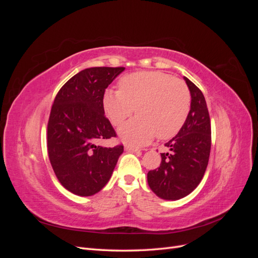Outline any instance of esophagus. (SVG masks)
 <instances>
[{
  "mask_svg": "<svg viewBox=\"0 0 258 258\" xmlns=\"http://www.w3.org/2000/svg\"><path fill=\"white\" fill-rule=\"evenodd\" d=\"M124 150H126L127 152H130V153H140V152H141V150H140L139 147L130 146V145H127L126 147H124Z\"/></svg>",
  "mask_w": 258,
  "mask_h": 258,
  "instance_id": "obj_1",
  "label": "esophagus"
}]
</instances>
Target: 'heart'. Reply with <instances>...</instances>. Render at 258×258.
<instances>
[{"mask_svg": "<svg viewBox=\"0 0 258 258\" xmlns=\"http://www.w3.org/2000/svg\"><path fill=\"white\" fill-rule=\"evenodd\" d=\"M120 89L104 91L102 105L111 121L118 126L132 114L138 117L119 128L124 142L142 145L174 137L190 110V93L179 80L159 71H142L123 76Z\"/></svg>", "mask_w": 258, "mask_h": 258, "instance_id": "heart-1", "label": "heart"}]
</instances>
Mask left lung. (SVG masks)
<instances>
[{
  "label": "left lung",
  "mask_w": 258,
  "mask_h": 258,
  "mask_svg": "<svg viewBox=\"0 0 258 258\" xmlns=\"http://www.w3.org/2000/svg\"><path fill=\"white\" fill-rule=\"evenodd\" d=\"M190 92V110L178 134L165 144L160 167L148 171L147 183L161 199L178 200L201 182L211 151V123L204 93L184 76Z\"/></svg>",
  "instance_id": "obj_1"
}]
</instances>
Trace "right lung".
<instances>
[{
	"instance_id": "add662e5",
	"label": "right lung",
	"mask_w": 258,
	"mask_h": 258,
	"mask_svg": "<svg viewBox=\"0 0 258 258\" xmlns=\"http://www.w3.org/2000/svg\"><path fill=\"white\" fill-rule=\"evenodd\" d=\"M123 70L85 69L62 86L53 101L47 127L49 160L61 185L77 196H92L102 189L123 152L122 145L98 144L116 137L104 116L102 98Z\"/></svg>"
}]
</instances>
